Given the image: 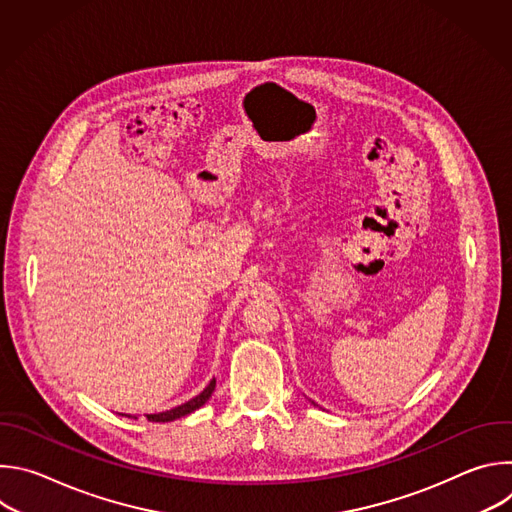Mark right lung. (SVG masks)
I'll return each instance as SVG.
<instances>
[{
    "label": "right lung",
    "mask_w": 512,
    "mask_h": 512,
    "mask_svg": "<svg viewBox=\"0 0 512 512\" xmlns=\"http://www.w3.org/2000/svg\"><path fill=\"white\" fill-rule=\"evenodd\" d=\"M214 385H216V381L212 379V381L208 383V387H206L200 395H196L194 399H190L188 403L178 405V407H174V409H170V411H164V413H154V415H145V417H148V421H156V423H166V421L180 419V417H184V415L196 411L198 407H202V405L210 399V395H212V391H214ZM127 417H129V415H127ZM133 419H135V417H133Z\"/></svg>",
    "instance_id": "obj_1"
}]
</instances>
